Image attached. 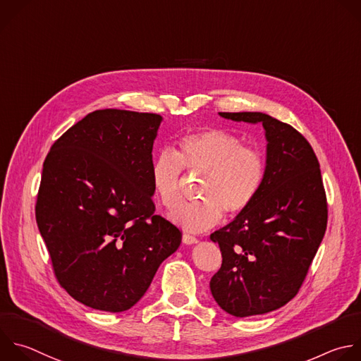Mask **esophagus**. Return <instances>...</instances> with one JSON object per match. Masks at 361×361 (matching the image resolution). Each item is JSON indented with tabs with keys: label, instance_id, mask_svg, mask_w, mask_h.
<instances>
[{
	"label": "esophagus",
	"instance_id": "1",
	"mask_svg": "<svg viewBox=\"0 0 361 361\" xmlns=\"http://www.w3.org/2000/svg\"><path fill=\"white\" fill-rule=\"evenodd\" d=\"M183 243H184L185 245H194V244L198 243V239H197L195 236L190 235V233H184V235H183Z\"/></svg>",
	"mask_w": 361,
	"mask_h": 361
}]
</instances>
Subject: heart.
Listing matches in <instances>:
<instances>
[{
	"mask_svg": "<svg viewBox=\"0 0 361 361\" xmlns=\"http://www.w3.org/2000/svg\"><path fill=\"white\" fill-rule=\"evenodd\" d=\"M183 167L207 173L200 202H187L170 212L187 232H202L216 225L224 211L244 212L257 200L265 180V160L224 130H204L184 136L173 150L160 152L152 164V184L160 202L174 208L181 201Z\"/></svg>",
	"mask_w": 361,
	"mask_h": 361,
	"instance_id": "1",
	"label": "heart"
}]
</instances>
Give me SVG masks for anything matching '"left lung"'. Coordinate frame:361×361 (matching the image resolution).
<instances>
[{
  "instance_id": "8db88e82",
  "label": "left lung",
  "mask_w": 361,
  "mask_h": 361,
  "mask_svg": "<svg viewBox=\"0 0 361 361\" xmlns=\"http://www.w3.org/2000/svg\"><path fill=\"white\" fill-rule=\"evenodd\" d=\"M218 114L262 125L267 139L259 195L209 235L222 254L211 293L226 313L250 317L276 310L298 293L324 236L326 194L313 149L292 126L261 111Z\"/></svg>"
}]
</instances>
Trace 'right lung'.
<instances>
[{
  "mask_svg": "<svg viewBox=\"0 0 361 361\" xmlns=\"http://www.w3.org/2000/svg\"><path fill=\"white\" fill-rule=\"evenodd\" d=\"M163 117L94 110L48 153L35 215L61 286L96 310L125 312L181 232L154 214L153 145Z\"/></svg>",
  "mask_w": 361,
  "mask_h": 361,
  "instance_id": "obj_1",
  "label": "right lung"
}]
</instances>
